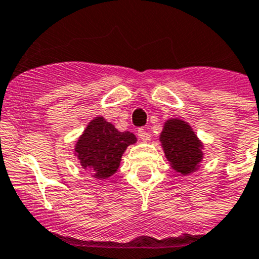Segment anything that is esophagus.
I'll return each mask as SVG.
<instances>
[{"label": "esophagus", "instance_id": "obj_1", "mask_svg": "<svg viewBox=\"0 0 259 259\" xmlns=\"http://www.w3.org/2000/svg\"><path fill=\"white\" fill-rule=\"evenodd\" d=\"M138 137L142 139L143 142H148L150 139H151V134L148 132H146L145 129H139L138 130Z\"/></svg>", "mask_w": 259, "mask_h": 259}]
</instances>
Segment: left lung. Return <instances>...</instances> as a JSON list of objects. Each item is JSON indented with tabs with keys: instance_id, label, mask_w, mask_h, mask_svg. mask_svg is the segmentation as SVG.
I'll list each match as a JSON object with an SVG mask.
<instances>
[{
	"instance_id": "obj_1",
	"label": "left lung",
	"mask_w": 259,
	"mask_h": 259,
	"mask_svg": "<svg viewBox=\"0 0 259 259\" xmlns=\"http://www.w3.org/2000/svg\"><path fill=\"white\" fill-rule=\"evenodd\" d=\"M159 141L173 170L181 176H188L199 169L204 145L186 121L181 118L165 121Z\"/></svg>"
}]
</instances>
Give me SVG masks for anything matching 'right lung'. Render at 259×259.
Here are the masks:
<instances>
[{
    "label": "right lung",
    "instance_id": "obj_1",
    "mask_svg": "<svg viewBox=\"0 0 259 259\" xmlns=\"http://www.w3.org/2000/svg\"><path fill=\"white\" fill-rule=\"evenodd\" d=\"M137 142L130 132H118L103 116L95 117L74 145V156L94 179L107 180L120 168L121 157Z\"/></svg>",
    "mask_w": 259,
    "mask_h": 259
}]
</instances>
